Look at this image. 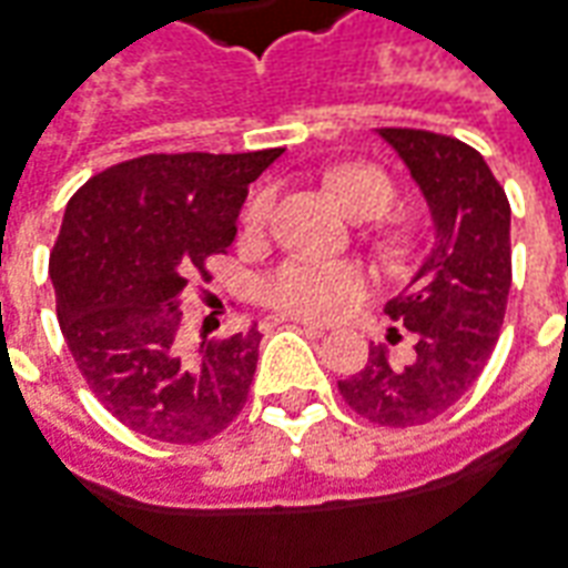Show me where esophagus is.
<instances>
[{
    "label": "esophagus",
    "mask_w": 568,
    "mask_h": 568,
    "mask_svg": "<svg viewBox=\"0 0 568 568\" xmlns=\"http://www.w3.org/2000/svg\"><path fill=\"white\" fill-rule=\"evenodd\" d=\"M285 323H295L301 325L304 332H311V335H325V328L320 323H311V320H285Z\"/></svg>",
    "instance_id": "34e87169"
}]
</instances>
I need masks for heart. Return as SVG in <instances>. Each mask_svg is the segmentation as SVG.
Returning <instances> with one entry per match:
<instances>
[{
	"label": "heart",
	"mask_w": 568,
	"mask_h": 568,
	"mask_svg": "<svg viewBox=\"0 0 568 568\" xmlns=\"http://www.w3.org/2000/svg\"><path fill=\"white\" fill-rule=\"evenodd\" d=\"M328 190L351 215H363V212L381 215L394 202V181L381 169L363 165V162L344 165L338 172L328 174ZM271 209L273 193L261 190L245 209V224L261 227L271 217ZM359 288H363V280L347 264H323V261L295 257V261H285L280 271H273L264 280L261 295L273 311L285 313V316L328 320V316H338L353 297L359 295Z\"/></svg>",
	"instance_id": "heart-1"
}]
</instances>
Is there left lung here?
Masks as SVG:
<instances>
[{
    "mask_svg": "<svg viewBox=\"0 0 568 568\" xmlns=\"http://www.w3.org/2000/svg\"><path fill=\"white\" fill-rule=\"evenodd\" d=\"M406 162L434 217V245L406 292L384 313L412 332V359L390 363L384 347L338 381L344 403L381 427L439 418L489 363L510 292V202L474 146L422 129H381Z\"/></svg>",
    "mask_w": 568,
    "mask_h": 568,
    "instance_id": "1",
    "label": "left lung"
}]
</instances>
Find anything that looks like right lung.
Wrapping results in <instances>:
<instances>
[{"label":"right lung","mask_w":568,"mask_h":568,"mask_svg":"<svg viewBox=\"0 0 568 568\" xmlns=\"http://www.w3.org/2000/svg\"><path fill=\"white\" fill-rule=\"evenodd\" d=\"M283 146L255 153H150L73 193L49 273L82 378L129 430L160 443L221 434L248 399L261 332L181 338L184 288L224 255L248 184Z\"/></svg>","instance_id":"1"}]
</instances>
